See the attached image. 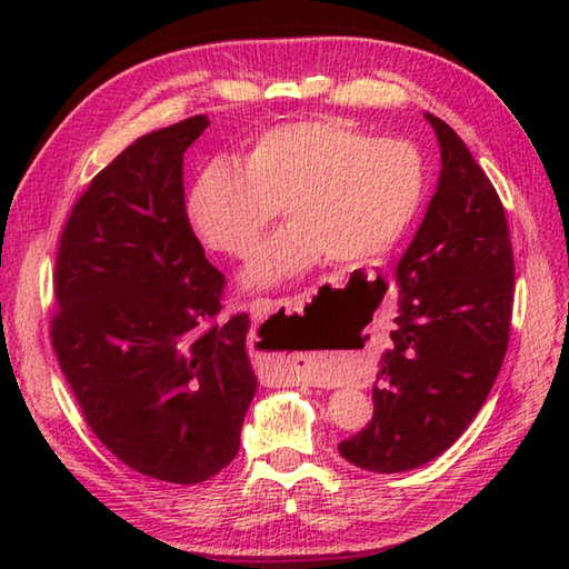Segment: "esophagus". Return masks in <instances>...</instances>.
Returning <instances> with one entry per match:
<instances>
[{"instance_id":"esophagus-1","label":"esophagus","mask_w":569,"mask_h":569,"mask_svg":"<svg viewBox=\"0 0 569 569\" xmlns=\"http://www.w3.org/2000/svg\"><path fill=\"white\" fill-rule=\"evenodd\" d=\"M303 310V296H293V298H281V300H271V298H259V300H251L249 306V312L251 318L261 322L269 316H273V312H286V316H291V312H300ZM308 361L303 359V355H293L291 365H288L283 369V377L291 381V383H300V381H312L310 379V371H308Z\"/></svg>"}]
</instances>
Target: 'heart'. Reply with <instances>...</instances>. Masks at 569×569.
Returning a JSON list of instances; mask_svg holds the SVG:
<instances>
[{"instance_id":"1","label":"heart","mask_w":569,"mask_h":569,"mask_svg":"<svg viewBox=\"0 0 569 569\" xmlns=\"http://www.w3.org/2000/svg\"><path fill=\"white\" fill-rule=\"evenodd\" d=\"M426 196L422 156L403 139H369L340 119L273 127L241 166L214 161L188 192V220L204 244L247 259L278 212L291 217L266 241L244 283L266 288L328 257L357 263L389 251Z\"/></svg>"}]
</instances>
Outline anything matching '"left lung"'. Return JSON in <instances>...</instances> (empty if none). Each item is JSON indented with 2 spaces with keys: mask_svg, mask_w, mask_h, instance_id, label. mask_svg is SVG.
I'll use <instances>...</instances> for the list:
<instances>
[{
  "mask_svg": "<svg viewBox=\"0 0 569 569\" xmlns=\"http://www.w3.org/2000/svg\"><path fill=\"white\" fill-rule=\"evenodd\" d=\"M438 190L396 266L398 318L381 355L373 418L340 455L393 475L440 457L485 406L509 347L513 251L503 204L465 141L426 112Z\"/></svg>",
  "mask_w": 569,
  "mask_h": 569,
  "instance_id": "left-lung-1",
  "label": "left lung"
}]
</instances>
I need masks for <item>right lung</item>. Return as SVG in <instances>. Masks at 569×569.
Listing matches in <instances>:
<instances>
[{
	"mask_svg": "<svg viewBox=\"0 0 569 569\" xmlns=\"http://www.w3.org/2000/svg\"><path fill=\"white\" fill-rule=\"evenodd\" d=\"M210 119L137 139L92 178L56 259L51 342L92 432L139 475L200 485L232 462L253 393L239 312L186 214L183 153Z\"/></svg>",
	"mask_w": 569,
	"mask_h": 569,
	"instance_id": "1",
	"label": "right lung"
}]
</instances>
